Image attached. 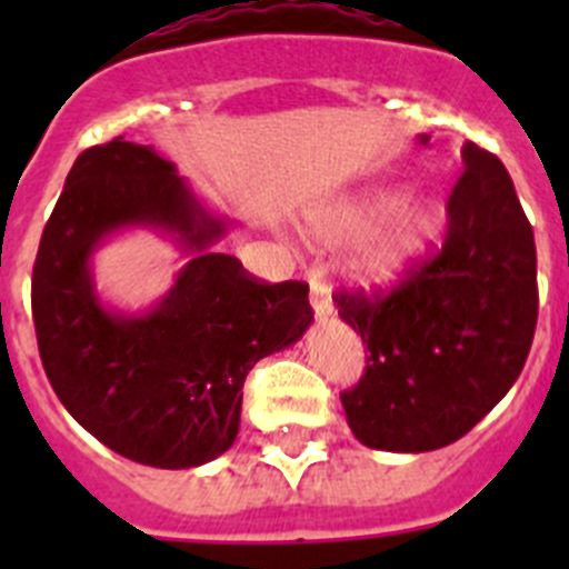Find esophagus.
Wrapping results in <instances>:
<instances>
[{"label":"esophagus","mask_w":569,"mask_h":569,"mask_svg":"<svg viewBox=\"0 0 569 569\" xmlns=\"http://www.w3.org/2000/svg\"><path fill=\"white\" fill-rule=\"evenodd\" d=\"M311 306H313V313H317V319H327L332 313L330 289H327L325 280H319L317 274L311 278Z\"/></svg>","instance_id":"1"}]
</instances>
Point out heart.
<instances>
[{
    "mask_svg": "<svg viewBox=\"0 0 569 569\" xmlns=\"http://www.w3.org/2000/svg\"><path fill=\"white\" fill-rule=\"evenodd\" d=\"M443 211L435 200L405 194L391 203L388 189H366L319 211L311 237L321 244L355 242L349 272L369 289L399 283L443 233Z\"/></svg>",
    "mask_w": 569,
    "mask_h": 569,
    "instance_id": "1",
    "label": "heart"
}]
</instances>
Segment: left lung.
<instances>
[{
  "mask_svg": "<svg viewBox=\"0 0 569 569\" xmlns=\"http://www.w3.org/2000/svg\"><path fill=\"white\" fill-rule=\"evenodd\" d=\"M429 137L423 134L421 142ZM443 248L388 295L341 289L366 375L341 393L369 449L435 451L468 435L523 371L537 327V248L501 159L465 142Z\"/></svg>",
  "mask_w": 569,
  "mask_h": 569,
  "instance_id": "obj_1",
  "label": "left lung"
}]
</instances>
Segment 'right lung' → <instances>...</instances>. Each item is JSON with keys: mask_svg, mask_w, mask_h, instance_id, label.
<instances>
[{"mask_svg": "<svg viewBox=\"0 0 569 569\" xmlns=\"http://www.w3.org/2000/svg\"><path fill=\"white\" fill-rule=\"evenodd\" d=\"M131 224L162 227L196 256L140 318L107 312L89 274L92 250ZM226 231L168 159L123 137L79 153L46 222L32 267L46 377L66 410L126 460L178 470L226 455L248 371L313 321L308 283H263L211 250Z\"/></svg>", "mask_w": 569, "mask_h": 569, "instance_id": "add662e5", "label": "right lung"}]
</instances>
